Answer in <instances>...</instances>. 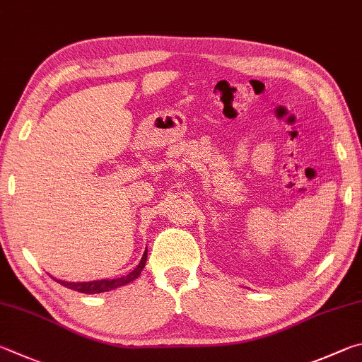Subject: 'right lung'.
<instances>
[{"instance_id":"add662e5","label":"right lung","mask_w":362,"mask_h":362,"mask_svg":"<svg viewBox=\"0 0 362 362\" xmlns=\"http://www.w3.org/2000/svg\"><path fill=\"white\" fill-rule=\"evenodd\" d=\"M146 259H148V250L144 251L141 261H139V264L136 265L135 270H132L129 275L116 278V280H100V281H88V283H68V281H62V280H55V281H59L65 288L78 291V293H84V294L106 293V291H111V289H116L119 286H124V284L130 283V281L135 280V278H138L139 274H141V270L144 269Z\"/></svg>"}]
</instances>
